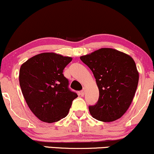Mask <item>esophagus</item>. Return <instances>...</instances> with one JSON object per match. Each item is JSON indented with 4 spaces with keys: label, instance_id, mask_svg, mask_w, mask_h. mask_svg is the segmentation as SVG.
<instances>
[{
    "label": "esophagus",
    "instance_id": "1",
    "mask_svg": "<svg viewBox=\"0 0 154 154\" xmlns=\"http://www.w3.org/2000/svg\"><path fill=\"white\" fill-rule=\"evenodd\" d=\"M85 88H83V89L82 90V91H81V92H80V95H81V96H84V95H85Z\"/></svg>",
    "mask_w": 154,
    "mask_h": 154
}]
</instances>
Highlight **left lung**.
<instances>
[{"label":"left lung","mask_w":154,"mask_h":154,"mask_svg":"<svg viewBox=\"0 0 154 154\" xmlns=\"http://www.w3.org/2000/svg\"><path fill=\"white\" fill-rule=\"evenodd\" d=\"M80 59L93 72L99 90L98 102L89 106L91 116L105 122L121 118L130 107L138 84L133 59L121 51L103 48Z\"/></svg>","instance_id":"left-lung-1"}]
</instances>
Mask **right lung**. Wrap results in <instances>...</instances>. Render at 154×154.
Segmentation results:
<instances>
[{
    "instance_id": "1",
    "label": "right lung",
    "mask_w": 154,
    "mask_h": 154,
    "mask_svg": "<svg viewBox=\"0 0 154 154\" xmlns=\"http://www.w3.org/2000/svg\"><path fill=\"white\" fill-rule=\"evenodd\" d=\"M72 59L55 53H43L20 67L19 85L32 112L44 122L66 117L77 93L69 88L63 70Z\"/></svg>"
}]
</instances>
